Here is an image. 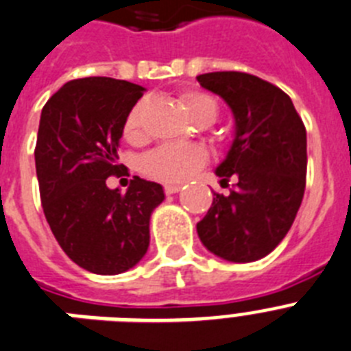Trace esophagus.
I'll return each mask as SVG.
<instances>
[{"label":"esophagus","mask_w":351,"mask_h":351,"mask_svg":"<svg viewBox=\"0 0 351 351\" xmlns=\"http://www.w3.org/2000/svg\"><path fill=\"white\" fill-rule=\"evenodd\" d=\"M182 191V187L180 185H175V184H169V185H164V193L166 194H176Z\"/></svg>","instance_id":"obj_1"}]
</instances>
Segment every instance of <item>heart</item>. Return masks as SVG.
I'll return each mask as SVG.
<instances>
[{
  "label": "heart",
  "instance_id": "1",
  "mask_svg": "<svg viewBox=\"0 0 351 351\" xmlns=\"http://www.w3.org/2000/svg\"><path fill=\"white\" fill-rule=\"evenodd\" d=\"M185 108L194 121L217 118V102L201 91H187L184 95ZM146 100H139L129 109L123 121V136L129 141H139L143 138V120H145ZM206 150L199 145H160L143 157L141 169L145 175L160 182L176 184L191 178L205 166Z\"/></svg>",
  "mask_w": 351,
  "mask_h": 351
}]
</instances>
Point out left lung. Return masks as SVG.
Here are the masks:
<instances>
[{"label": "left lung", "instance_id": "8db88e82", "mask_svg": "<svg viewBox=\"0 0 351 351\" xmlns=\"http://www.w3.org/2000/svg\"><path fill=\"white\" fill-rule=\"evenodd\" d=\"M197 83L233 111L234 139L215 169L228 196L213 193L212 206L197 222L210 252L249 263L281 243L293 224L306 189L307 138L302 118L281 88L245 72H210Z\"/></svg>", "mask_w": 351, "mask_h": 351}]
</instances>
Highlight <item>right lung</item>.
Instances as JSON below:
<instances>
[{"mask_svg":"<svg viewBox=\"0 0 351 351\" xmlns=\"http://www.w3.org/2000/svg\"><path fill=\"white\" fill-rule=\"evenodd\" d=\"M145 88L112 77L74 79L42 109L35 166L42 208L70 260L91 274L117 276L150 245L152 212L162 187L139 176L127 193L109 189L129 109Z\"/></svg>","mask_w":351,"mask_h":351,"instance_id":"add662e5","label":"right lung"}]
</instances>
